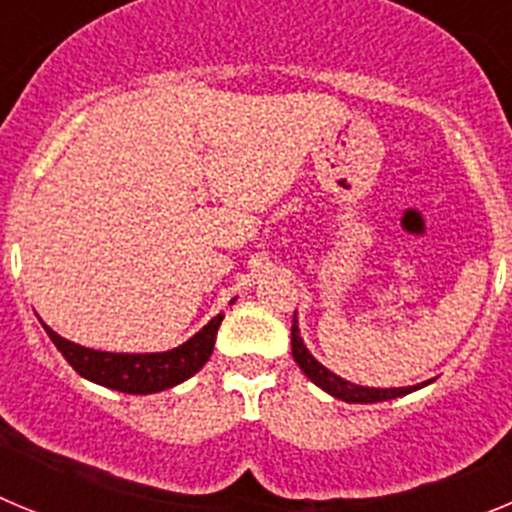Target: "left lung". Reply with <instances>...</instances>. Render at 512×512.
Segmentation results:
<instances>
[{"mask_svg": "<svg viewBox=\"0 0 512 512\" xmlns=\"http://www.w3.org/2000/svg\"><path fill=\"white\" fill-rule=\"evenodd\" d=\"M292 356H295V361L300 364L302 372L307 374V379L310 382H315L320 387V390H325L328 395L338 397V400L343 402H382V400H395V397H402V395H410V392L420 390V387H425V384L431 382H423V384H415V387H390V390H379V387H361V384H354V382H346V379H341L338 374H333L330 369H325L323 364H320L315 356L307 351V346L302 343L300 338V325H297V315L295 320H292Z\"/></svg>", "mask_w": 512, "mask_h": 512, "instance_id": "left-lung-1", "label": "left lung"}]
</instances>
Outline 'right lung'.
<instances>
[{
    "mask_svg": "<svg viewBox=\"0 0 512 512\" xmlns=\"http://www.w3.org/2000/svg\"><path fill=\"white\" fill-rule=\"evenodd\" d=\"M223 323V315H215L200 333H194L187 343L161 351V354H112V351H94L61 338L56 330L43 323L45 333L51 336L63 359L74 366L84 379L102 387H110L128 395H153V392L169 390L174 384H182L192 374H197L215 348L217 328Z\"/></svg>",
    "mask_w": 512,
    "mask_h": 512,
    "instance_id": "1",
    "label": "right lung"
}]
</instances>
